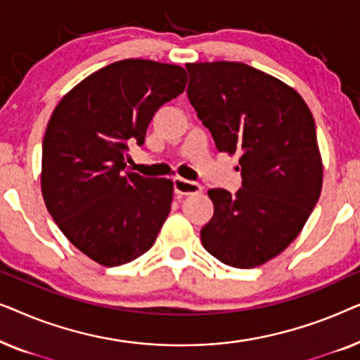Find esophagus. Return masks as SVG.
<instances>
[{
    "instance_id": "1",
    "label": "esophagus",
    "mask_w": 360,
    "mask_h": 360,
    "mask_svg": "<svg viewBox=\"0 0 360 360\" xmlns=\"http://www.w3.org/2000/svg\"><path fill=\"white\" fill-rule=\"evenodd\" d=\"M203 190V186L200 184H195V181L180 179V176H175L174 179V191L176 195H195L200 193Z\"/></svg>"
}]
</instances>
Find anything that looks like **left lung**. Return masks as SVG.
Returning <instances> with one entry per match:
<instances>
[{"label": "left lung", "mask_w": 360, "mask_h": 360, "mask_svg": "<svg viewBox=\"0 0 360 360\" xmlns=\"http://www.w3.org/2000/svg\"><path fill=\"white\" fill-rule=\"evenodd\" d=\"M186 95L219 152L240 155L243 188L208 191L201 244L226 265L252 269L297 238L318 203L323 164L311 111L293 88L240 62L186 63Z\"/></svg>", "instance_id": "left-lung-1"}]
</instances>
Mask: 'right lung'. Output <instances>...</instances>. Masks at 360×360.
Listing matches in <instances>:
<instances>
[{"mask_svg":"<svg viewBox=\"0 0 360 360\" xmlns=\"http://www.w3.org/2000/svg\"><path fill=\"white\" fill-rule=\"evenodd\" d=\"M179 65L127 58L103 67L62 98L42 141V195L78 250L105 265L131 262L154 245L174 184L124 170L155 111L184 93Z\"/></svg>","mask_w":360,"mask_h":360,"instance_id":"1","label":"right lung"}]
</instances>
